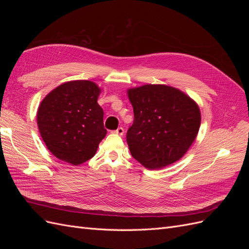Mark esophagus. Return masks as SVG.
Segmentation results:
<instances>
[{"label":"esophagus","mask_w":249,"mask_h":249,"mask_svg":"<svg viewBox=\"0 0 249 249\" xmlns=\"http://www.w3.org/2000/svg\"><path fill=\"white\" fill-rule=\"evenodd\" d=\"M124 129H123V127H118V129L116 130V131H114V132H113V133H114V134H117V135H120V136H122V135H124Z\"/></svg>","instance_id":"esophagus-1"}]
</instances>
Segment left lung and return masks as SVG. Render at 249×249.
Here are the masks:
<instances>
[{
    "instance_id": "8db88e82",
    "label": "left lung",
    "mask_w": 249,
    "mask_h": 249,
    "mask_svg": "<svg viewBox=\"0 0 249 249\" xmlns=\"http://www.w3.org/2000/svg\"><path fill=\"white\" fill-rule=\"evenodd\" d=\"M134 123L126 142L134 159L148 169L177 162L196 138L201 115L197 103L176 87L146 84L126 90Z\"/></svg>"
}]
</instances>
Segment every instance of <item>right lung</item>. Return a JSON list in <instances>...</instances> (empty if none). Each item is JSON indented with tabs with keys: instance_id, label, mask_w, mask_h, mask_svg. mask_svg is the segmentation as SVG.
I'll return each instance as SVG.
<instances>
[{
	"instance_id": "obj_1",
	"label": "right lung",
	"mask_w": 249,
	"mask_h": 249,
	"mask_svg": "<svg viewBox=\"0 0 249 249\" xmlns=\"http://www.w3.org/2000/svg\"><path fill=\"white\" fill-rule=\"evenodd\" d=\"M101 92L92 81L73 80L53 89L39 104L36 119L40 136L59 160L80 165L95 155L107 134L97 104Z\"/></svg>"
}]
</instances>
